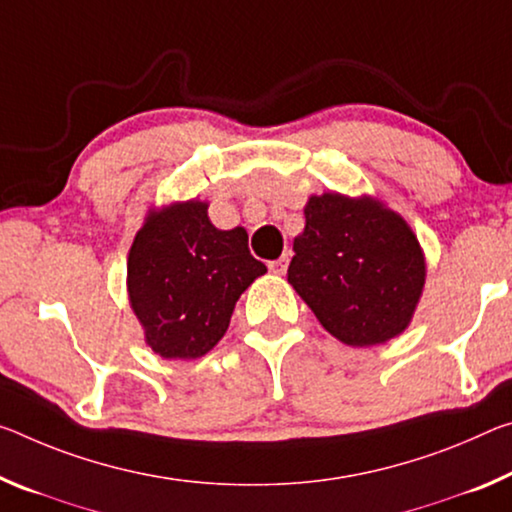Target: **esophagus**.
Here are the masks:
<instances>
[{"label":"esophagus","mask_w":512,"mask_h":512,"mask_svg":"<svg viewBox=\"0 0 512 512\" xmlns=\"http://www.w3.org/2000/svg\"><path fill=\"white\" fill-rule=\"evenodd\" d=\"M287 266H289V255H282L280 259H275V262L269 264V269H271V273H275V275H282V273L287 271Z\"/></svg>","instance_id":"34e87169"}]
</instances>
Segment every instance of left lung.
Listing matches in <instances>:
<instances>
[{"mask_svg":"<svg viewBox=\"0 0 512 512\" xmlns=\"http://www.w3.org/2000/svg\"><path fill=\"white\" fill-rule=\"evenodd\" d=\"M287 280L332 337L385 344L410 326L426 285V257L401 214L373 196H310Z\"/></svg>","mask_w":512,"mask_h":512,"instance_id":"left-lung-1","label":"left lung"}]
</instances>
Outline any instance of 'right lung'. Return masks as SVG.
Returning a JSON list of instances; mask_svg holds the SVG:
<instances>
[{
	"label": "right lung",
	"mask_w": 512,
	"mask_h": 512,
	"mask_svg": "<svg viewBox=\"0 0 512 512\" xmlns=\"http://www.w3.org/2000/svg\"><path fill=\"white\" fill-rule=\"evenodd\" d=\"M207 207L193 198L148 209L127 255L129 305L145 344L166 360L212 351L239 296L266 273L246 230H218Z\"/></svg>",
	"instance_id": "right-lung-1"
}]
</instances>
